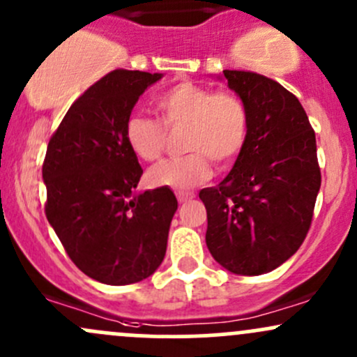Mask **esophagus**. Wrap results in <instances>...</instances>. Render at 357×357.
I'll return each mask as SVG.
<instances>
[{
    "label": "esophagus",
    "instance_id": "1",
    "mask_svg": "<svg viewBox=\"0 0 357 357\" xmlns=\"http://www.w3.org/2000/svg\"><path fill=\"white\" fill-rule=\"evenodd\" d=\"M194 197H195L194 192H177V199H178L180 204H182V202L190 201V199H194Z\"/></svg>",
    "mask_w": 357,
    "mask_h": 357
}]
</instances>
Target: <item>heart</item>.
I'll use <instances>...</instances> for the list:
<instances>
[{"mask_svg": "<svg viewBox=\"0 0 357 357\" xmlns=\"http://www.w3.org/2000/svg\"><path fill=\"white\" fill-rule=\"evenodd\" d=\"M158 119L132 114L124 126L126 143L137 158L155 162L163 155L168 131L185 128L180 158L165 160L149 170L155 187L187 190L211 177V162L228 168L243 151L248 137V110L238 95L180 82L156 95Z\"/></svg>", "mask_w": 357, "mask_h": 357, "instance_id": "1", "label": "heart"}]
</instances>
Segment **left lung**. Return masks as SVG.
Returning <instances> with one entry per match:
<instances>
[{
	"mask_svg": "<svg viewBox=\"0 0 357 357\" xmlns=\"http://www.w3.org/2000/svg\"><path fill=\"white\" fill-rule=\"evenodd\" d=\"M248 110V137L226 178L199 192L208 211L206 245L233 274L284 264L312 226L321 174L315 131L284 86L254 71L225 70Z\"/></svg>",
	"mask_w": 357,
	"mask_h": 357,
	"instance_id": "left-lung-1",
	"label": "left lung"
}]
</instances>
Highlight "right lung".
<instances>
[{
	"label": "right lung",
	"instance_id": "1",
	"mask_svg": "<svg viewBox=\"0 0 357 357\" xmlns=\"http://www.w3.org/2000/svg\"><path fill=\"white\" fill-rule=\"evenodd\" d=\"M160 73L114 70L70 107L45 151V216L79 271L103 284L149 278L167 252L177 199L168 187L134 194L143 168L124 126Z\"/></svg>",
	"mask_w": 357,
	"mask_h": 357
}]
</instances>
